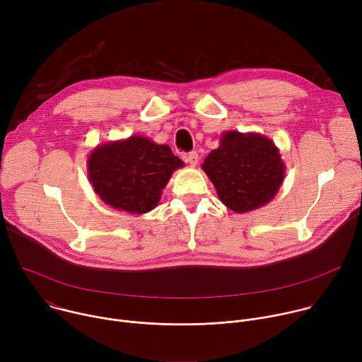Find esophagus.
I'll use <instances>...</instances> for the list:
<instances>
[{
  "mask_svg": "<svg viewBox=\"0 0 362 362\" xmlns=\"http://www.w3.org/2000/svg\"><path fill=\"white\" fill-rule=\"evenodd\" d=\"M185 162H186L187 165H190V166H196V165H197V162H199L197 153H196V151H190V153H187L186 156H185Z\"/></svg>",
  "mask_w": 362,
  "mask_h": 362,
  "instance_id": "esophagus-1",
  "label": "esophagus"
}]
</instances>
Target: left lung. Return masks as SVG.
Segmentation results:
<instances>
[{"instance_id":"obj_1","label":"left lung","mask_w":362,"mask_h":362,"mask_svg":"<svg viewBox=\"0 0 362 362\" xmlns=\"http://www.w3.org/2000/svg\"><path fill=\"white\" fill-rule=\"evenodd\" d=\"M219 147L202 169L214 183L221 202L236 214L259 209L279 192L285 163L276 144L261 133L223 132Z\"/></svg>"}]
</instances>
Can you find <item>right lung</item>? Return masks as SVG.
<instances>
[{
    "mask_svg": "<svg viewBox=\"0 0 362 362\" xmlns=\"http://www.w3.org/2000/svg\"><path fill=\"white\" fill-rule=\"evenodd\" d=\"M183 166L168 144L137 134L101 143L87 158L88 180L98 197L133 215L156 208L173 172Z\"/></svg>",
    "mask_w": 362,
    "mask_h": 362,
    "instance_id": "right-lung-1",
    "label": "right lung"
}]
</instances>
